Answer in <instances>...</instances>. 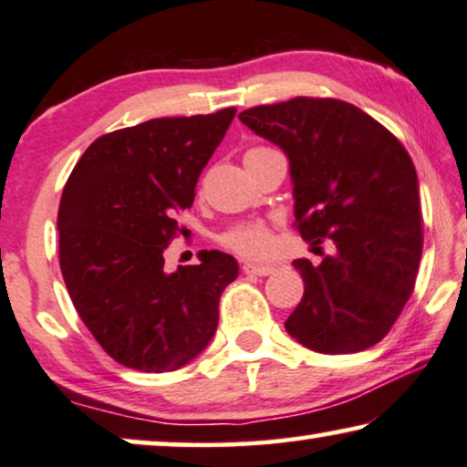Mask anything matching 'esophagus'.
Wrapping results in <instances>:
<instances>
[{"label": "esophagus", "mask_w": 467, "mask_h": 467, "mask_svg": "<svg viewBox=\"0 0 467 467\" xmlns=\"http://www.w3.org/2000/svg\"><path fill=\"white\" fill-rule=\"evenodd\" d=\"M273 271H275V266H271V265H254V263H245L244 265L245 275H260V277H265V275H271Z\"/></svg>", "instance_id": "esophagus-1"}]
</instances>
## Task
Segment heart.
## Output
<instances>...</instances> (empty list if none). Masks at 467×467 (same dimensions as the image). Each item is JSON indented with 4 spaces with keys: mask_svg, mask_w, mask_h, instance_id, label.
Wrapping results in <instances>:
<instances>
[{
    "mask_svg": "<svg viewBox=\"0 0 467 467\" xmlns=\"http://www.w3.org/2000/svg\"><path fill=\"white\" fill-rule=\"evenodd\" d=\"M265 149L269 147H252L247 149V153L265 151ZM222 244L226 245L228 250L237 252L245 258H263L271 252L273 234L269 226H265V223L245 222V223H237V226L228 228L226 233L222 234Z\"/></svg>",
    "mask_w": 467,
    "mask_h": 467,
    "instance_id": "b5f03b06",
    "label": "heart"
}]
</instances>
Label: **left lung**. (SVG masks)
<instances>
[{"label":"left lung","instance_id":"8db88e82","mask_svg":"<svg viewBox=\"0 0 467 467\" xmlns=\"http://www.w3.org/2000/svg\"><path fill=\"white\" fill-rule=\"evenodd\" d=\"M290 160L295 217L322 263L295 260L306 282L285 331L309 350H368L414 290L422 254L419 177L400 140L335 98H292L239 115Z\"/></svg>","mask_w":467,"mask_h":467}]
</instances>
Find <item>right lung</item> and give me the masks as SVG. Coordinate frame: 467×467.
Segmentation results:
<instances>
[{
	"mask_svg": "<svg viewBox=\"0 0 467 467\" xmlns=\"http://www.w3.org/2000/svg\"><path fill=\"white\" fill-rule=\"evenodd\" d=\"M237 109L164 117L99 136L74 166L59 202V266L74 307L104 352L161 374L213 337L220 296L239 275L230 254L164 269V250L192 207L198 177Z\"/></svg>",
	"mask_w": 467,
	"mask_h": 467,
	"instance_id": "add662e5",
	"label": "right lung"
}]
</instances>
